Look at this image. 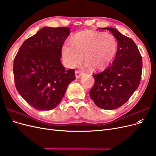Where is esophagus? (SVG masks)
<instances>
[{
  "instance_id": "1",
  "label": "esophagus",
  "mask_w": 156,
  "mask_h": 156,
  "mask_svg": "<svg viewBox=\"0 0 156 156\" xmlns=\"http://www.w3.org/2000/svg\"><path fill=\"white\" fill-rule=\"evenodd\" d=\"M83 72H81L80 70H76L75 71V77H76L77 79H79V77H81L82 75H83Z\"/></svg>"
}]
</instances>
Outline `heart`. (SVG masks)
<instances>
[{"instance_id":"obj_1","label":"heart","mask_w":156,"mask_h":156,"mask_svg":"<svg viewBox=\"0 0 156 156\" xmlns=\"http://www.w3.org/2000/svg\"><path fill=\"white\" fill-rule=\"evenodd\" d=\"M117 41L111 34L84 31L77 33L66 42L62 48V56L65 64L73 68L83 60L94 69L107 67L114 58L117 51Z\"/></svg>"}]
</instances>
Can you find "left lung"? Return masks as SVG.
Segmentation results:
<instances>
[{
  "instance_id": "8db88e82",
  "label": "left lung",
  "mask_w": 156,
  "mask_h": 156,
  "mask_svg": "<svg viewBox=\"0 0 156 156\" xmlns=\"http://www.w3.org/2000/svg\"><path fill=\"white\" fill-rule=\"evenodd\" d=\"M109 30L118 41L112 63L103 72L93 75L94 84L89 91L94 103L112 110L123 105L139 87L143 69L142 56L135 42L114 28Z\"/></svg>"
}]
</instances>
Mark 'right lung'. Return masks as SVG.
Here are the masks:
<instances>
[{"mask_svg":"<svg viewBox=\"0 0 156 156\" xmlns=\"http://www.w3.org/2000/svg\"><path fill=\"white\" fill-rule=\"evenodd\" d=\"M68 27H44L27 39L13 61L17 92L33 108L49 111L57 107L75 70H66L61 63L62 48L69 35Z\"/></svg>","mask_w":156,"mask_h":156,"instance_id":"obj_1","label":"right lung"}]
</instances>
